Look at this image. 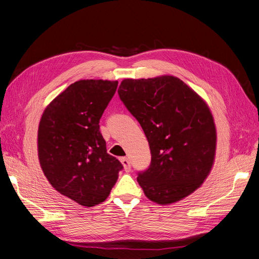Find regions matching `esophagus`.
I'll list each match as a JSON object with an SVG mask.
<instances>
[{
  "label": "esophagus",
  "mask_w": 259,
  "mask_h": 259,
  "mask_svg": "<svg viewBox=\"0 0 259 259\" xmlns=\"http://www.w3.org/2000/svg\"><path fill=\"white\" fill-rule=\"evenodd\" d=\"M120 161L123 164L124 169L126 170V171H130L131 170V162H130V160L127 158H121Z\"/></svg>",
  "instance_id": "obj_1"
}]
</instances>
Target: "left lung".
Listing matches in <instances>:
<instances>
[{
    "label": "left lung",
    "mask_w": 259,
    "mask_h": 259,
    "mask_svg": "<svg viewBox=\"0 0 259 259\" xmlns=\"http://www.w3.org/2000/svg\"><path fill=\"white\" fill-rule=\"evenodd\" d=\"M117 93L150 147V165L137 177L146 197L163 205L197 190L216 151V127L205 101L173 75L125 79Z\"/></svg>",
    "instance_id": "1"
}]
</instances>
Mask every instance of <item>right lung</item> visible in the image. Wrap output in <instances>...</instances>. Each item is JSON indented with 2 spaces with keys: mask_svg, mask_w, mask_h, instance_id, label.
Returning <instances> with one entry per match:
<instances>
[{
  "mask_svg": "<svg viewBox=\"0 0 259 259\" xmlns=\"http://www.w3.org/2000/svg\"><path fill=\"white\" fill-rule=\"evenodd\" d=\"M117 81L80 80L44 110L37 153L44 175L59 193L83 206L104 202L115 185L121 162L107 152L99 120Z\"/></svg>",
  "mask_w": 259,
  "mask_h": 259,
  "instance_id": "add662e5",
  "label": "right lung"
}]
</instances>
